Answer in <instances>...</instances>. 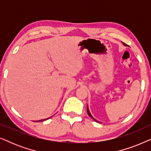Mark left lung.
<instances>
[{"label": "left lung", "mask_w": 151, "mask_h": 151, "mask_svg": "<svg viewBox=\"0 0 151 151\" xmlns=\"http://www.w3.org/2000/svg\"><path fill=\"white\" fill-rule=\"evenodd\" d=\"M124 45H125V46H127V44H125V43H124ZM86 111H87V113H88V116H89V117H91V118H92L93 119V120H95V121H96V122H98V121H97L96 119H95V118H93V116H92V115H91V113H90V111H89V110H88V106H87V110H86Z\"/></svg>", "instance_id": "1"}]
</instances>
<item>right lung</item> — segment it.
I'll list each match as a JSON object with an SVG mask.
<instances>
[{"mask_svg": "<svg viewBox=\"0 0 151 151\" xmlns=\"http://www.w3.org/2000/svg\"><path fill=\"white\" fill-rule=\"evenodd\" d=\"M49 119V118H47ZM41 119V120H39V121H37V122H40V121H43V120H45V119Z\"/></svg>", "mask_w": 151, "mask_h": 151, "instance_id": "1", "label": "right lung"}]
</instances>
